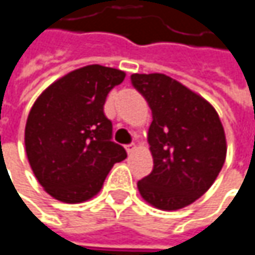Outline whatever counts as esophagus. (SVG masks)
Instances as JSON below:
<instances>
[{"label":"esophagus","instance_id":"1","mask_svg":"<svg viewBox=\"0 0 255 255\" xmlns=\"http://www.w3.org/2000/svg\"><path fill=\"white\" fill-rule=\"evenodd\" d=\"M126 150H127V153H132L135 150V144H127L126 146Z\"/></svg>","mask_w":255,"mask_h":255}]
</instances>
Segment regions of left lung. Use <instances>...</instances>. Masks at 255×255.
I'll use <instances>...</instances> for the list:
<instances>
[{
    "label": "left lung",
    "mask_w": 255,
    "mask_h": 255,
    "mask_svg": "<svg viewBox=\"0 0 255 255\" xmlns=\"http://www.w3.org/2000/svg\"><path fill=\"white\" fill-rule=\"evenodd\" d=\"M152 111L147 141L153 170L137 181L141 198L164 211L184 208L216 181L226 159L225 128L199 94L164 74H132Z\"/></svg>",
    "instance_id": "8db88e82"
}]
</instances>
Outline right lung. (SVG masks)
Listing matches in <instances>:
<instances>
[{
    "label": "right lung",
    "mask_w": 255,
    "mask_h": 255,
    "mask_svg": "<svg viewBox=\"0 0 255 255\" xmlns=\"http://www.w3.org/2000/svg\"><path fill=\"white\" fill-rule=\"evenodd\" d=\"M126 72L100 65L75 69L54 81L35 100L26 121L29 165L44 190L66 204L97 195L114 164L127 158L112 141L103 106Z\"/></svg>",
    "instance_id": "1"
}]
</instances>
